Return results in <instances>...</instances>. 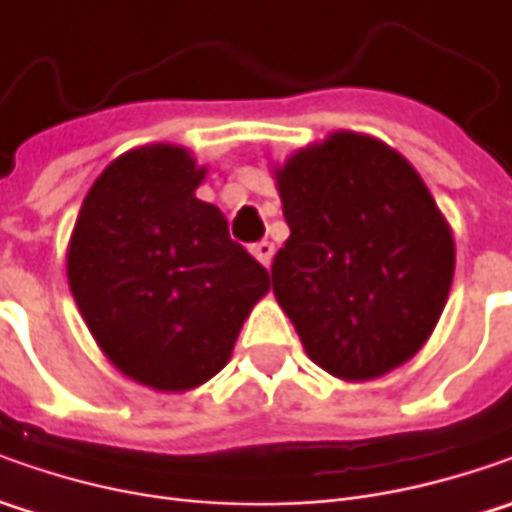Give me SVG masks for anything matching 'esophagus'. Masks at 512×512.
Listing matches in <instances>:
<instances>
[{"label": "esophagus", "mask_w": 512, "mask_h": 512, "mask_svg": "<svg viewBox=\"0 0 512 512\" xmlns=\"http://www.w3.org/2000/svg\"><path fill=\"white\" fill-rule=\"evenodd\" d=\"M253 250V256L262 262L265 267H270V262H273V253H276V247H273V242H267V239H262V242H256V245L250 247Z\"/></svg>", "instance_id": "esophagus-1"}]
</instances>
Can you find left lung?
I'll return each mask as SVG.
<instances>
[{
	"label": "left lung",
	"mask_w": 512,
	"mask_h": 512,
	"mask_svg": "<svg viewBox=\"0 0 512 512\" xmlns=\"http://www.w3.org/2000/svg\"><path fill=\"white\" fill-rule=\"evenodd\" d=\"M290 239L270 276L307 356L364 382L433 333L453 282V233L396 150L333 133L276 173Z\"/></svg>",
	"instance_id": "obj_1"
}]
</instances>
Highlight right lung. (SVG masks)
Returning <instances> with one entry per match:
<instances>
[{
    "mask_svg": "<svg viewBox=\"0 0 512 512\" xmlns=\"http://www.w3.org/2000/svg\"><path fill=\"white\" fill-rule=\"evenodd\" d=\"M205 170L170 145L110 162L82 202L68 282L93 339L125 376L190 390L230 359L267 270L196 199Z\"/></svg>",
    "mask_w": 512,
    "mask_h": 512,
    "instance_id": "add662e5",
    "label": "right lung"
}]
</instances>
